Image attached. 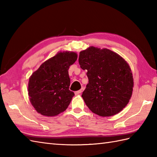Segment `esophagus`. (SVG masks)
<instances>
[{
	"mask_svg": "<svg viewBox=\"0 0 157 157\" xmlns=\"http://www.w3.org/2000/svg\"><path fill=\"white\" fill-rule=\"evenodd\" d=\"M82 91H83V88H82L81 90H78V91H76V92H75V94H81V93L82 92Z\"/></svg>",
	"mask_w": 157,
	"mask_h": 157,
	"instance_id": "obj_1",
	"label": "esophagus"
}]
</instances>
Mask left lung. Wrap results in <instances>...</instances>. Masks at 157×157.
Masks as SVG:
<instances>
[{"instance_id": "obj_1", "label": "left lung", "mask_w": 157, "mask_h": 157, "mask_svg": "<svg viewBox=\"0 0 157 157\" xmlns=\"http://www.w3.org/2000/svg\"><path fill=\"white\" fill-rule=\"evenodd\" d=\"M79 63L88 71V84L82 96L89 109L101 117L121 111L134 88L132 70L125 60L109 49L90 46L79 52Z\"/></svg>"}]
</instances>
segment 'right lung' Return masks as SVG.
<instances>
[{
	"label": "right lung",
	"mask_w": 157,
	"mask_h": 157,
	"mask_svg": "<svg viewBox=\"0 0 157 157\" xmlns=\"http://www.w3.org/2000/svg\"><path fill=\"white\" fill-rule=\"evenodd\" d=\"M77 59L75 52H59L32 73L29 79L28 96L40 114L53 117L67 109L75 95L69 90L68 69Z\"/></svg>",
	"instance_id": "obj_1"
}]
</instances>
